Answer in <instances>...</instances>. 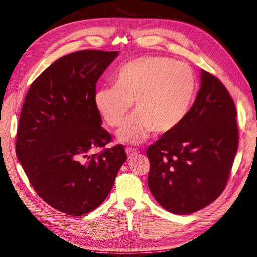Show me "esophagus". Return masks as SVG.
I'll list each match as a JSON object with an SVG mask.
<instances>
[{"instance_id":"esophagus-1","label":"esophagus","mask_w":257,"mask_h":257,"mask_svg":"<svg viewBox=\"0 0 257 257\" xmlns=\"http://www.w3.org/2000/svg\"><path fill=\"white\" fill-rule=\"evenodd\" d=\"M126 153H127V155H128L129 157H132V156H134V155H137L139 152H138L137 149H134V148L128 147V148H126Z\"/></svg>"}]
</instances>
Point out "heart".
I'll return each mask as SVG.
<instances>
[{"mask_svg":"<svg viewBox=\"0 0 257 257\" xmlns=\"http://www.w3.org/2000/svg\"><path fill=\"white\" fill-rule=\"evenodd\" d=\"M113 84L97 88L93 103L110 127H118L132 102L137 112L130 116L117 138L138 144L150 132L165 133L177 127L190 108L196 79L190 65L168 57L146 56L121 65Z\"/></svg>","mask_w":257,"mask_h":257,"instance_id":"heart-1","label":"heart"}]
</instances>
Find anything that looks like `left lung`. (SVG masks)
Listing matches in <instances>:
<instances>
[{"mask_svg":"<svg viewBox=\"0 0 257 257\" xmlns=\"http://www.w3.org/2000/svg\"><path fill=\"white\" fill-rule=\"evenodd\" d=\"M237 145L234 102L217 77L202 70L191 109L147 149L153 197L172 213L204 208L224 191Z\"/></svg>","mask_w":257,"mask_h":257,"instance_id":"obj_1","label":"left lung"}]
</instances>
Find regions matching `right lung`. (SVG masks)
Listing matches in <instances>:
<instances>
[{"instance_id": "right-lung-1", "label": "right lung", "mask_w": 257, "mask_h": 257, "mask_svg": "<svg viewBox=\"0 0 257 257\" xmlns=\"http://www.w3.org/2000/svg\"><path fill=\"white\" fill-rule=\"evenodd\" d=\"M118 52L83 50L40 74L26 94L16 151L37 195L61 212L80 217L99 207L127 155L112 141L93 103L99 78Z\"/></svg>"}]
</instances>
